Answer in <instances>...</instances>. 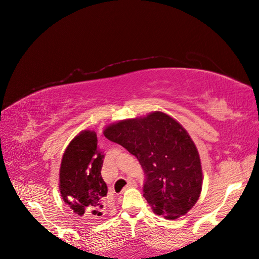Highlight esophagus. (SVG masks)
<instances>
[{"label": "esophagus", "instance_id": "obj_1", "mask_svg": "<svg viewBox=\"0 0 259 259\" xmlns=\"http://www.w3.org/2000/svg\"><path fill=\"white\" fill-rule=\"evenodd\" d=\"M137 186V183L135 180H133V179H130L129 181H128V185H126V187L125 188H131V187H136Z\"/></svg>", "mask_w": 259, "mask_h": 259}]
</instances>
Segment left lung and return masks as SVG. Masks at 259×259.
Segmentation results:
<instances>
[{
  "mask_svg": "<svg viewBox=\"0 0 259 259\" xmlns=\"http://www.w3.org/2000/svg\"><path fill=\"white\" fill-rule=\"evenodd\" d=\"M103 134L139 160L146 175L144 197L153 212L172 221L195 206L203 180L200 157L177 120L153 111L109 124Z\"/></svg>",
  "mask_w": 259,
  "mask_h": 259,
  "instance_id": "left-lung-1",
  "label": "left lung"
}]
</instances>
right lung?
I'll use <instances>...</instances> for the list:
<instances>
[{
    "label": "right lung",
    "instance_id": "obj_1",
    "mask_svg": "<svg viewBox=\"0 0 259 259\" xmlns=\"http://www.w3.org/2000/svg\"><path fill=\"white\" fill-rule=\"evenodd\" d=\"M103 159L93 130L76 135L62 156L59 189L63 201L81 217L97 219L103 213L108 192L101 176Z\"/></svg>",
    "mask_w": 259,
    "mask_h": 259
}]
</instances>
